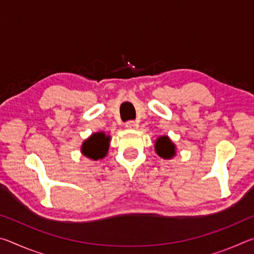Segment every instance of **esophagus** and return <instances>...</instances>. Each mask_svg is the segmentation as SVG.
I'll return each instance as SVG.
<instances>
[{"label":"esophagus","mask_w":254,"mask_h":254,"mask_svg":"<svg viewBox=\"0 0 254 254\" xmlns=\"http://www.w3.org/2000/svg\"><path fill=\"white\" fill-rule=\"evenodd\" d=\"M136 126H137V124L134 121H127L126 123V127L127 128H134V127H136Z\"/></svg>","instance_id":"esophagus-1"}]
</instances>
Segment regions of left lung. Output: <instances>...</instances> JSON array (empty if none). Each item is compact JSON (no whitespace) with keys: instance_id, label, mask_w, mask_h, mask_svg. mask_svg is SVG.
I'll use <instances>...</instances> for the list:
<instances>
[{"instance_id":"obj_1","label":"left lung","mask_w":254,"mask_h":254,"mask_svg":"<svg viewBox=\"0 0 254 254\" xmlns=\"http://www.w3.org/2000/svg\"><path fill=\"white\" fill-rule=\"evenodd\" d=\"M154 150L158 156L163 159H171L176 154V145L167 135L158 137L154 143Z\"/></svg>"}]
</instances>
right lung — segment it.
I'll use <instances>...</instances> for the list:
<instances>
[{
    "instance_id": "1",
    "label": "right lung",
    "mask_w": 254,
    "mask_h": 254,
    "mask_svg": "<svg viewBox=\"0 0 254 254\" xmlns=\"http://www.w3.org/2000/svg\"><path fill=\"white\" fill-rule=\"evenodd\" d=\"M110 136L104 132L94 133L81 145V153L93 160L103 159L107 153L110 145Z\"/></svg>"
}]
</instances>
